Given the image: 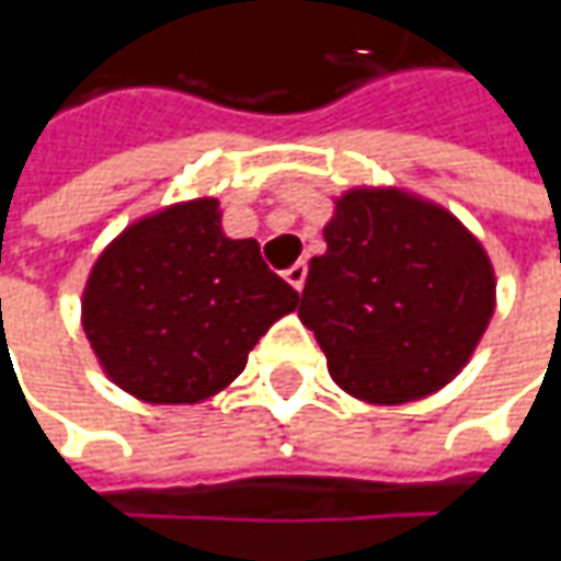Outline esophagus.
<instances>
[{"mask_svg":"<svg viewBox=\"0 0 561 561\" xmlns=\"http://www.w3.org/2000/svg\"><path fill=\"white\" fill-rule=\"evenodd\" d=\"M284 277H287L290 287L302 290V287H306V277H309V265H306V262H296V265H290V268L284 271Z\"/></svg>","mask_w":561,"mask_h":561,"instance_id":"esophagus-1","label":"esophagus"}]
</instances>
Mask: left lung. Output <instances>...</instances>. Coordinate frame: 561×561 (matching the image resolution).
Segmentation results:
<instances>
[{
  "instance_id": "left-lung-1",
  "label": "left lung",
  "mask_w": 561,
  "mask_h": 561,
  "mask_svg": "<svg viewBox=\"0 0 561 561\" xmlns=\"http://www.w3.org/2000/svg\"><path fill=\"white\" fill-rule=\"evenodd\" d=\"M299 302L336 383L362 402L431 397L465 368L496 306L484 247L440 205L356 186L334 205Z\"/></svg>"
}]
</instances>
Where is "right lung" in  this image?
I'll return each mask as SVG.
<instances>
[{"label":"right lung","mask_w":561,"mask_h":561,"mask_svg":"<svg viewBox=\"0 0 561 561\" xmlns=\"http://www.w3.org/2000/svg\"><path fill=\"white\" fill-rule=\"evenodd\" d=\"M83 331L102 371L130 397L193 405L247 368L249 350L299 306L255 240H230L218 199L146 215L87 277Z\"/></svg>","instance_id":"obj_1"}]
</instances>
